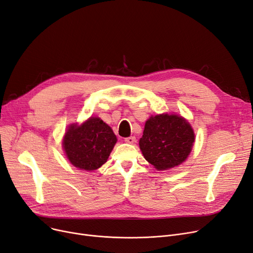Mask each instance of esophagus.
<instances>
[{"instance_id": "1", "label": "esophagus", "mask_w": 253, "mask_h": 253, "mask_svg": "<svg viewBox=\"0 0 253 253\" xmlns=\"http://www.w3.org/2000/svg\"><path fill=\"white\" fill-rule=\"evenodd\" d=\"M124 140H125L126 142H128V144H134V142L136 141V139H135V137H134V136H129V137H126V138H124Z\"/></svg>"}]
</instances>
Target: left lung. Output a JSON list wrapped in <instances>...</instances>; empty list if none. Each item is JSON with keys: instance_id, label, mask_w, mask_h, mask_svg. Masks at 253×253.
<instances>
[{"instance_id": "8db88e82", "label": "left lung", "mask_w": 253, "mask_h": 253, "mask_svg": "<svg viewBox=\"0 0 253 253\" xmlns=\"http://www.w3.org/2000/svg\"><path fill=\"white\" fill-rule=\"evenodd\" d=\"M194 142L190 124L177 115L151 117L139 139L146 160L159 170L178 167L188 157Z\"/></svg>"}]
</instances>
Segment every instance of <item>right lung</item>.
Returning a JSON list of instances; mask_svg holds the SVG:
<instances>
[{
  "instance_id": "obj_1",
  "label": "right lung",
  "mask_w": 253,
  "mask_h": 253,
  "mask_svg": "<svg viewBox=\"0 0 253 253\" xmlns=\"http://www.w3.org/2000/svg\"><path fill=\"white\" fill-rule=\"evenodd\" d=\"M117 136L99 118H90L83 125H70L65 133L63 148L75 168L94 170L104 164L111 154Z\"/></svg>"
}]
</instances>
